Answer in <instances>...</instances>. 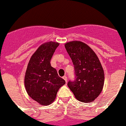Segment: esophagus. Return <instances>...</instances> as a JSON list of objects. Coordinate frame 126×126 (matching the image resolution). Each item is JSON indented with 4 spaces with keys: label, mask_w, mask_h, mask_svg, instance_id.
<instances>
[{
    "label": "esophagus",
    "mask_w": 126,
    "mask_h": 126,
    "mask_svg": "<svg viewBox=\"0 0 126 126\" xmlns=\"http://www.w3.org/2000/svg\"><path fill=\"white\" fill-rule=\"evenodd\" d=\"M63 79H64V80H65L66 83H67V77L66 76H64V77H63Z\"/></svg>",
    "instance_id": "esophagus-1"
}]
</instances>
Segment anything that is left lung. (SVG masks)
I'll return each mask as SVG.
<instances>
[{"mask_svg":"<svg viewBox=\"0 0 126 126\" xmlns=\"http://www.w3.org/2000/svg\"><path fill=\"white\" fill-rule=\"evenodd\" d=\"M65 47L75 73V81H69L68 87L79 101L92 102L103 88L105 74L101 62L93 50L83 42H68Z\"/></svg>","mask_w":126,"mask_h":126,"instance_id":"left-lung-1","label":"left lung"}]
</instances>
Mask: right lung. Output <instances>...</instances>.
<instances>
[{
  "label": "right lung",
  "mask_w": 126,
  "mask_h": 126,
  "mask_svg": "<svg viewBox=\"0 0 126 126\" xmlns=\"http://www.w3.org/2000/svg\"><path fill=\"white\" fill-rule=\"evenodd\" d=\"M59 43L49 41L42 44L31 57L25 75V87L28 95L43 106L54 102L59 89L65 83L51 67L54 52Z\"/></svg>",
  "instance_id": "1"
}]
</instances>
